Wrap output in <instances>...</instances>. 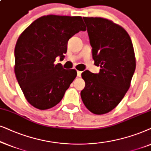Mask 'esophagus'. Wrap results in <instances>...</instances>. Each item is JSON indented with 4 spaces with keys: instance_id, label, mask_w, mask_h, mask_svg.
Returning <instances> with one entry per match:
<instances>
[{
    "instance_id": "1",
    "label": "esophagus",
    "mask_w": 151,
    "mask_h": 151,
    "mask_svg": "<svg viewBox=\"0 0 151 151\" xmlns=\"http://www.w3.org/2000/svg\"><path fill=\"white\" fill-rule=\"evenodd\" d=\"M77 76L80 77L81 76V71H77Z\"/></svg>"
}]
</instances>
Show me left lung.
<instances>
[{
    "instance_id": "obj_1",
    "label": "left lung",
    "mask_w": 151,
    "mask_h": 151,
    "mask_svg": "<svg viewBox=\"0 0 151 151\" xmlns=\"http://www.w3.org/2000/svg\"><path fill=\"white\" fill-rule=\"evenodd\" d=\"M99 73L82 72L85 88L82 101L92 113L103 114L120 103L129 89L136 63L132 41L127 32L109 20L84 17Z\"/></svg>"
}]
</instances>
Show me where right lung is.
I'll use <instances>...</instances> for the list:
<instances>
[{"instance_id":"right-lung-1","label":"right lung","mask_w":151,"mask_h":151,"mask_svg":"<svg viewBox=\"0 0 151 151\" xmlns=\"http://www.w3.org/2000/svg\"><path fill=\"white\" fill-rule=\"evenodd\" d=\"M86 27L81 17L47 15L24 30L14 50V72L27 101L40 110L59 104L77 77L75 70H65L55 59L65 57L68 42Z\"/></svg>"}]
</instances>
